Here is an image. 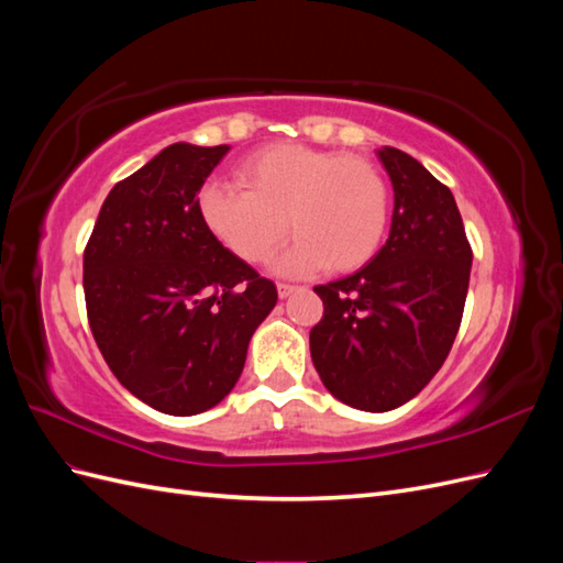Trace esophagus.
Returning <instances> with one entry per match:
<instances>
[{"mask_svg":"<svg viewBox=\"0 0 563 563\" xmlns=\"http://www.w3.org/2000/svg\"><path fill=\"white\" fill-rule=\"evenodd\" d=\"M296 288H298V286H294V284H286V282H279V284H277V291H279V298H288V296H291V294L296 291Z\"/></svg>","mask_w":563,"mask_h":563,"instance_id":"esophagus-1","label":"esophagus"}]
</instances>
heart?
<instances>
[{
	"label": "heart",
	"instance_id": "obj_1",
	"mask_svg": "<svg viewBox=\"0 0 563 563\" xmlns=\"http://www.w3.org/2000/svg\"><path fill=\"white\" fill-rule=\"evenodd\" d=\"M236 183L207 185L199 195L201 223L249 265L272 261L298 236L282 269L350 272L366 265L387 228L389 192L376 164L364 157L277 143L251 152L234 168Z\"/></svg>",
	"mask_w": 563,
	"mask_h": 563
}]
</instances>
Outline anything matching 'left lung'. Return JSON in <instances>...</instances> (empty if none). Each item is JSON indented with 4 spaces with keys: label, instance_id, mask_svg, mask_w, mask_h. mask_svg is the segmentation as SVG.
Segmentation results:
<instances>
[{
    "label": "left lung",
    "instance_id": "1",
    "mask_svg": "<svg viewBox=\"0 0 563 563\" xmlns=\"http://www.w3.org/2000/svg\"><path fill=\"white\" fill-rule=\"evenodd\" d=\"M395 187L385 246L354 275L314 286L323 317L310 331L312 364L335 399L391 411L446 362L463 321L472 246L455 199L418 159L378 150Z\"/></svg>",
    "mask_w": 563,
    "mask_h": 563
}]
</instances>
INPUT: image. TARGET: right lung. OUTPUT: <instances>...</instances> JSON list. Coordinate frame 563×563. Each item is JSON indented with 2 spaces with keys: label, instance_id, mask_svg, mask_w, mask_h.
<instances>
[{
  "label": "right lung",
  "instance_id": "1",
  "mask_svg": "<svg viewBox=\"0 0 563 563\" xmlns=\"http://www.w3.org/2000/svg\"><path fill=\"white\" fill-rule=\"evenodd\" d=\"M230 145L174 143L119 180L84 249V298L106 364L133 397L195 416L240 380L277 286L201 223L203 180Z\"/></svg>",
  "mask_w": 563,
  "mask_h": 563
}]
</instances>
